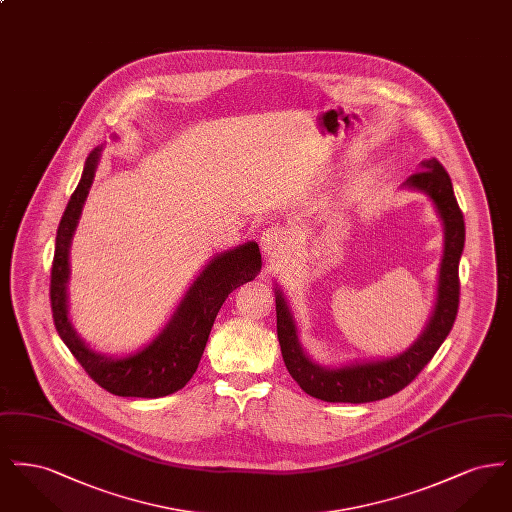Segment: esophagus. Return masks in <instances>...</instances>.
Here are the masks:
<instances>
[{
  "mask_svg": "<svg viewBox=\"0 0 512 512\" xmlns=\"http://www.w3.org/2000/svg\"><path fill=\"white\" fill-rule=\"evenodd\" d=\"M290 244V234L286 228L272 226L261 238V247L267 253L268 257H282V253L288 249Z\"/></svg>",
  "mask_w": 512,
  "mask_h": 512,
  "instance_id": "obj_1",
  "label": "esophagus"
}]
</instances>
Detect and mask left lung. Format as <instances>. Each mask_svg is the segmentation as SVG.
I'll use <instances>...</instances> for the list:
<instances>
[{"label": "left lung", "mask_w": 512, "mask_h": 512, "mask_svg": "<svg viewBox=\"0 0 512 512\" xmlns=\"http://www.w3.org/2000/svg\"><path fill=\"white\" fill-rule=\"evenodd\" d=\"M405 186L430 195L445 224V251L439 268L438 305L428 328L403 355L376 363L320 368L301 349L290 309L276 292V330L282 357L288 372L299 388L328 403H370L386 399L407 388L422 368L432 361L439 345L449 336L459 313L461 280L459 261L464 247L463 211L457 203L453 184L438 159L422 163V171L414 172Z\"/></svg>", "instance_id": "left-lung-1"}]
</instances>
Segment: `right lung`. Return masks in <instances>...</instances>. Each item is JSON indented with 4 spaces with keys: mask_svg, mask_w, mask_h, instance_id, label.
Instances as JSON below:
<instances>
[{
    "mask_svg": "<svg viewBox=\"0 0 512 512\" xmlns=\"http://www.w3.org/2000/svg\"><path fill=\"white\" fill-rule=\"evenodd\" d=\"M98 151H92L86 159L82 178L57 228L49 282L53 322L74 359L103 390L121 397H165L182 390L194 376L222 303L228 293L255 278L261 268V251L255 242H247L215 257L186 293L167 328L144 351L124 359H107L94 353L74 334L67 317V280L71 238L96 174Z\"/></svg>",
    "mask_w": 512,
    "mask_h": 512,
    "instance_id": "add662e5",
    "label": "right lung"
}]
</instances>
